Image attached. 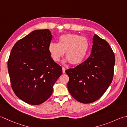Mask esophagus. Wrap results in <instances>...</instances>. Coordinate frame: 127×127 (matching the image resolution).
I'll list each match as a JSON object with an SVG mask.
<instances>
[{
  "label": "esophagus",
  "instance_id": "esophagus-1",
  "mask_svg": "<svg viewBox=\"0 0 127 127\" xmlns=\"http://www.w3.org/2000/svg\"><path fill=\"white\" fill-rule=\"evenodd\" d=\"M65 70H66L65 68H64V67H63V72L64 73H65Z\"/></svg>",
  "mask_w": 127,
  "mask_h": 127
}]
</instances>
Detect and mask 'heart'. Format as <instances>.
<instances>
[{"instance_id":"1","label":"heart","mask_w":127,"mask_h":127,"mask_svg":"<svg viewBox=\"0 0 127 127\" xmlns=\"http://www.w3.org/2000/svg\"><path fill=\"white\" fill-rule=\"evenodd\" d=\"M89 48V42L87 37L72 33L61 35L58 43L51 42L48 46L49 53L54 61H59L65 52L67 58L64 62L69 61L73 64L83 61Z\"/></svg>"}]
</instances>
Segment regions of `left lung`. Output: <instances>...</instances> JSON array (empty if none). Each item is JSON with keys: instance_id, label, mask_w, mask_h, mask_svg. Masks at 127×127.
<instances>
[{"instance_id": "8db88e82", "label": "left lung", "mask_w": 127, "mask_h": 127, "mask_svg": "<svg viewBox=\"0 0 127 127\" xmlns=\"http://www.w3.org/2000/svg\"><path fill=\"white\" fill-rule=\"evenodd\" d=\"M115 64V54L109 44L95 34L90 56L65 71L69 77L67 88L70 94L83 103L100 99L112 81Z\"/></svg>"}]
</instances>
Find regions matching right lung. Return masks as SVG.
<instances>
[{
  "label": "right lung",
  "mask_w": 127,
  "mask_h": 127,
  "mask_svg": "<svg viewBox=\"0 0 127 127\" xmlns=\"http://www.w3.org/2000/svg\"><path fill=\"white\" fill-rule=\"evenodd\" d=\"M52 37L49 30H35L15 43L10 53L7 68L12 90L31 105H40L50 97L63 72L48 50Z\"/></svg>",
  "instance_id": "1"
}]
</instances>
